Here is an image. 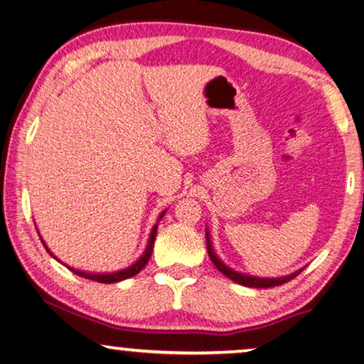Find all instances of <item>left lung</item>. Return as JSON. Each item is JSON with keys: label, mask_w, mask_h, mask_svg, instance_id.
Masks as SVG:
<instances>
[{"label": "left lung", "mask_w": 364, "mask_h": 364, "mask_svg": "<svg viewBox=\"0 0 364 364\" xmlns=\"http://www.w3.org/2000/svg\"><path fill=\"white\" fill-rule=\"evenodd\" d=\"M206 245H208V254L209 257H211L213 264L216 265L219 272H223L226 275L228 279L234 280V282H237L240 285H245V287H254V289H269V287H277V285H282L285 282H289V280L295 279L296 275H299L301 270L299 272L291 274V275H287V277H280V279H259V277H250V275H244V274H239L235 272V270L229 269L226 264H223L221 260L218 259V255L213 252V245H211V240H209V234L206 232Z\"/></svg>", "instance_id": "obj_1"}]
</instances>
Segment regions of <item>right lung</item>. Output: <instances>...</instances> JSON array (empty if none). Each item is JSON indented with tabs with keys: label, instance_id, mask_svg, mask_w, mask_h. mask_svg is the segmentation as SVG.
<instances>
[{
	"label": "right lung",
	"instance_id": "obj_1",
	"mask_svg": "<svg viewBox=\"0 0 364 364\" xmlns=\"http://www.w3.org/2000/svg\"><path fill=\"white\" fill-rule=\"evenodd\" d=\"M163 216H165V211L160 214V219ZM156 229H158V226H155V228L151 229L150 240H148L146 250H145V252H143L141 257L138 259L135 264L130 265L129 269H124V270H120V272H114V274H87V272H80V270H75L73 267H68V269L73 270L74 274H77L79 277H84V279H89V280H95V282H100V284H114V282H120V280L130 279V277H133V275H136L138 272H140V270L146 265L148 260H150L151 252H153V244H155V239H156ZM43 244H44V240H43ZM44 247L50 254V250L48 249V245L44 244ZM50 255H53V254H50ZM53 257H54V255H53Z\"/></svg>",
	"mask_w": 364,
	"mask_h": 364
}]
</instances>
